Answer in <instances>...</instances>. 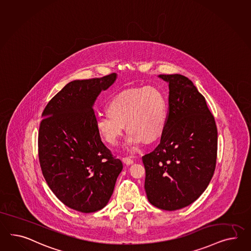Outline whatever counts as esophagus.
<instances>
[{
	"label": "esophagus",
	"mask_w": 251,
	"mask_h": 251,
	"mask_svg": "<svg viewBox=\"0 0 251 251\" xmlns=\"http://www.w3.org/2000/svg\"><path fill=\"white\" fill-rule=\"evenodd\" d=\"M122 161L126 164V165H132L133 163H134V161L132 160L131 158H129V157H123Z\"/></svg>",
	"instance_id": "1"
}]
</instances>
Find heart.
<instances>
[{
  "instance_id": "1",
  "label": "heart",
  "mask_w": 251,
  "mask_h": 251,
  "mask_svg": "<svg viewBox=\"0 0 251 251\" xmlns=\"http://www.w3.org/2000/svg\"><path fill=\"white\" fill-rule=\"evenodd\" d=\"M107 109L109 114L97 116V128L110 145L118 143L125 125L129 131L126 146L132 151L157 139L166 127V99L154 87L124 91L110 101Z\"/></svg>"
}]
</instances>
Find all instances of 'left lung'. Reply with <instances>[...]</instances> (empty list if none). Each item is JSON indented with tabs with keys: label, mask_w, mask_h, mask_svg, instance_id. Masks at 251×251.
Wrapping results in <instances>:
<instances>
[{
	"label": "left lung",
	"mask_w": 251,
	"mask_h": 251,
	"mask_svg": "<svg viewBox=\"0 0 251 251\" xmlns=\"http://www.w3.org/2000/svg\"><path fill=\"white\" fill-rule=\"evenodd\" d=\"M168 83L167 124L159 145L142 156L148 201L173 211L192 204L206 190L217 162L215 118L191 80L160 75Z\"/></svg>",
	"instance_id": "8db88e82"
}]
</instances>
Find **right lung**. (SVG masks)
I'll return each instance as SVG.
<instances>
[{"instance_id": "obj_1", "label": "right lung", "mask_w": 251, "mask_h": 251, "mask_svg": "<svg viewBox=\"0 0 251 251\" xmlns=\"http://www.w3.org/2000/svg\"><path fill=\"white\" fill-rule=\"evenodd\" d=\"M116 79V74H110L70 82L43 112L40 167L58 200L79 212H96L106 206L122 171L121 160L101 140L93 109L101 91Z\"/></svg>"}]
</instances>
